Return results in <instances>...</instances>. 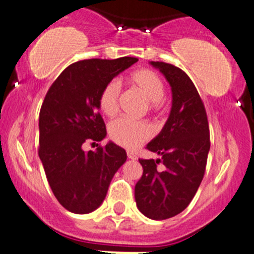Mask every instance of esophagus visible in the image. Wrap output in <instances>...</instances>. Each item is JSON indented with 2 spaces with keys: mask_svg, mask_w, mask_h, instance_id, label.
I'll return each instance as SVG.
<instances>
[{
  "mask_svg": "<svg viewBox=\"0 0 254 254\" xmlns=\"http://www.w3.org/2000/svg\"><path fill=\"white\" fill-rule=\"evenodd\" d=\"M127 157L130 158V160H136V158H137L136 153H134V152H132V151H127Z\"/></svg>",
  "mask_w": 254,
  "mask_h": 254,
  "instance_id": "34e87169",
  "label": "esophagus"
}]
</instances>
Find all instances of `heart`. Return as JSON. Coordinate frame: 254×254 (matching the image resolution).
Here are the masks:
<instances>
[{"instance_id":"heart-1","label":"heart","mask_w":254,"mask_h":254,"mask_svg":"<svg viewBox=\"0 0 254 254\" xmlns=\"http://www.w3.org/2000/svg\"><path fill=\"white\" fill-rule=\"evenodd\" d=\"M127 81L132 87L141 92V94L150 102V108L156 109L162 104L165 97V84L157 73L148 68L134 71L130 73ZM120 87L118 82L111 81L102 88L99 94V108L108 117H113L119 109ZM109 137L117 145L125 148H136L152 136V129L145 122L119 118L109 124Z\"/></svg>"}]
</instances>
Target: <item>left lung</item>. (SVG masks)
<instances>
[{"label": "left lung", "mask_w": 254, "mask_h": 254, "mask_svg": "<svg viewBox=\"0 0 254 254\" xmlns=\"http://www.w3.org/2000/svg\"><path fill=\"white\" fill-rule=\"evenodd\" d=\"M150 64L170 83L172 108L163 129L146 146L161 158L139 160L143 172L135 200L148 219L166 220L183 211L195 195L205 173L210 132L205 107L189 76L171 64Z\"/></svg>", "instance_id": "1"}]
</instances>
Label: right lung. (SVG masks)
I'll list each match as a JSON object with an SVG mask.
<instances>
[{"label": "right lung", "instance_id": "right-lung-1", "mask_svg": "<svg viewBox=\"0 0 254 254\" xmlns=\"http://www.w3.org/2000/svg\"><path fill=\"white\" fill-rule=\"evenodd\" d=\"M136 61L125 56L71 64L51 84L43 102L38 153L54 195L73 214H88L101 206L112 178L127 161L124 148L112 141L88 152L82 145L106 137V124L98 112L99 94Z\"/></svg>", "mask_w": 254, "mask_h": 254}]
</instances>
